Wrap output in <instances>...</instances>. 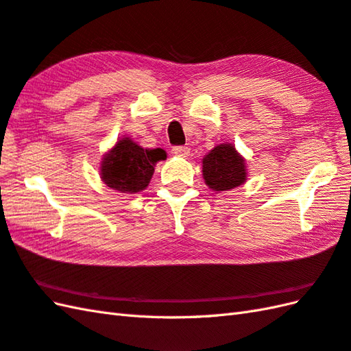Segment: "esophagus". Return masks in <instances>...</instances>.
<instances>
[{
    "label": "esophagus",
    "mask_w": 351,
    "mask_h": 351,
    "mask_svg": "<svg viewBox=\"0 0 351 351\" xmlns=\"http://www.w3.org/2000/svg\"><path fill=\"white\" fill-rule=\"evenodd\" d=\"M172 154L179 157H189L190 156V148L189 146H173Z\"/></svg>",
    "instance_id": "1"
}]
</instances>
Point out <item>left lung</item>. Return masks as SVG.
Instances as JSON below:
<instances>
[{
	"instance_id": "1",
	"label": "left lung",
	"mask_w": 351,
	"mask_h": 351,
	"mask_svg": "<svg viewBox=\"0 0 351 351\" xmlns=\"http://www.w3.org/2000/svg\"><path fill=\"white\" fill-rule=\"evenodd\" d=\"M203 178L214 191L232 190L245 182V162L229 143L218 145L203 158Z\"/></svg>"
}]
</instances>
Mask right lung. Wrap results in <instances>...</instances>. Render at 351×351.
Returning a JSON list of instances; mask_svg holds the SVG:
<instances>
[{
  "label": "right lung",
  "instance_id": "obj_1",
  "mask_svg": "<svg viewBox=\"0 0 351 351\" xmlns=\"http://www.w3.org/2000/svg\"><path fill=\"white\" fill-rule=\"evenodd\" d=\"M165 158L162 149H143L124 137L104 156L101 178L104 184L119 193H138L148 186L156 162Z\"/></svg>",
  "mask_w": 351,
  "mask_h": 351
}]
</instances>
